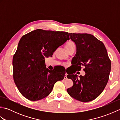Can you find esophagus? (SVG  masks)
<instances>
[{"label":"esophagus","instance_id":"obj_1","mask_svg":"<svg viewBox=\"0 0 120 120\" xmlns=\"http://www.w3.org/2000/svg\"><path fill=\"white\" fill-rule=\"evenodd\" d=\"M67 75H68V74H67V73H65V76H64V79H67L68 78H67Z\"/></svg>","mask_w":120,"mask_h":120}]
</instances>
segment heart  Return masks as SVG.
Returning a JSON list of instances; mask_svg holds the SVG:
<instances>
[{"mask_svg": "<svg viewBox=\"0 0 120 120\" xmlns=\"http://www.w3.org/2000/svg\"><path fill=\"white\" fill-rule=\"evenodd\" d=\"M73 46H75V44H74V42L71 41H70L68 42L65 44V48H66V49H67V50L68 49V48H70ZM64 64L65 65H66L65 64Z\"/></svg>", "mask_w": 120, "mask_h": 120, "instance_id": "1", "label": "heart"}]
</instances>
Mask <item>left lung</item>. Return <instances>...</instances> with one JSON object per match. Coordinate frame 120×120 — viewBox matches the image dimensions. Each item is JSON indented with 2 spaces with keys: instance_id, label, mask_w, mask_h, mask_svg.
<instances>
[{
  "instance_id": "1",
  "label": "left lung",
  "mask_w": 120,
  "mask_h": 120,
  "mask_svg": "<svg viewBox=\"0 0 120 120\" xmlns=\"http://www.w3.org/2000/svg\"><path fill=\"white\" fill-rule=\"evenodd\" d=\"M76 45V53L73 59L77 71L84 67L85 76L68 74L73 86L67 89L73 98L82 102L93 101L100 95L108 82L111 61L103 43L88 34H69Z\"/></svg>"
}]
</instances>
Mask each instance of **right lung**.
<instances>
[{
	"instance_id": "add662e5",
	"label": "right lung",
	"mask_w": 120,
	"mask_h": 120,
	"mask_svg": "<svg viewBox=\"0 0 120 120\" xmlns=\"http://www.w3.org/2000/svg\"><path fill=\"white\" fill-rule=\"evenodd\" d=\"M68 33L37 29L23 35L13 58V79L22 95L31 101L47 96L55 83L65 73L49 70L45 58L52 57L60 46L69 40Z\"/></svg>"
}]
</instances>
